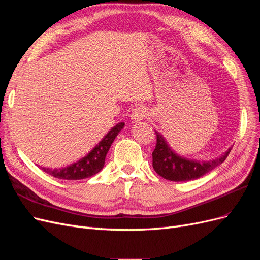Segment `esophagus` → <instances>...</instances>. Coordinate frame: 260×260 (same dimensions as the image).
I'll list each match as a JSON object with an SVG mask.
<instances>
[{"instance_id": "obj_1", "label": "esophagus", "mask_w": 260, "mask_h": 260, "mask_svg": "<svg viewBox=\"0 0 260 260\" xmlns=\"http://www.w3.org/2000/svg\"><path fill=\"white\" fill-rule=\"evenodd\" d=\"M147 115H148L147 109L144 106H139V107H136L135 109H133V112L131 114V119L133 121L139 122V121L144 120L147 117Z\"/></svg>"}]
</instances>
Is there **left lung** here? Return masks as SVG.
I'll return each instance as SVG.
<instances>
[{"label": "left lung", "mask_w": 260, "mask_h": 260, "mask_svg": "<svg viewBox=\"0 0 260 260\" xmlns=\"http://www.w3.org/2000/svg\"><path fill=\"white\" fill-rule=\"evenodd\" d=\"M155 133L157 141L152 154L153 168L164 179L176 181V182L195 180L206 175L207 172L221 165L232 149V146L229 147V149L219 158L209 161L193 160L184 158V157L175 153L160 133L157 131H155Z\"/></svg>", "instance_id": "obj_1"}]
</instances>
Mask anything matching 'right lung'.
Instances as JSON below:
<instances>
[{
    "label": "right lung",
    "instance_id": "right-lung-1",
    "mask_svg": "<svg viewBox=\"0 0 260 260\" xmlns=\"http://www.w3.org/2000/svg\"><path fill=\"white\" fill-rule=\"evenodd\" d=\"M124 123H117L114 128L108 131L107 135L102 139L95 145L92 151L82 157L81 159L69 165L67 167L59 169H49L42 168L43 171L55 178L62 180H81L85 178H90L102 170L105 164V157L108 153V149L114 142L115 138L118 133L121 131Z\"/></svg>",
    "mask_w": 260,
    "mask_h": 260
}]
</instances>
